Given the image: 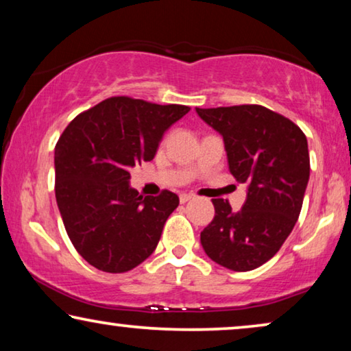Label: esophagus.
<instances>
[{
	"label": "esophagus",
	"mask_w": 351,
	"mask_h": 351,
	"mask_svg": "<svg viewBox=\"0 0 351 351\" xmlns=\"http://www.w3.org/2000/svg\"><path fill=\"white\" fill-rule=\"evenodd\" d=\"M193 198H195V196L190 195V193H182V195L179 196L180 203H186V201H190V199H193Z\"/></svg>",
	"instance_id": "esophagus-1"
}]
</instances>
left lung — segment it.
Instances as JSON below:
<instances>
[{"mask_svg":"<svg viewBox=\"0 0 351 351\" xmlns=\"http://www.w3.org/2000/svg\"><path fill=\"white\" fill-rule=\"evenodd\" d=\"M223 138L228 169L247 184L243 208L213 199L215 215L201 232L210 261L233 271L261 267L280 251L299 219L310 179L305 134L262 105L196 108Z\"/></svg>","mask_w":351,"mask_h":351,"instance_id":"8db88e82","label":"left lung"}]
</instances>
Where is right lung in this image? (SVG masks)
Returning <instances> with one entry per match:
<instances>
[{
	"label": "right lung",
	"instance_id": "right-lung-1",
	"mask_svg": "<svg viewBox=\"0 0 351 351\" xmlns=\"http://www.w3.org/2000/svg\"><path fill=\"white\" fill-rule=\"evenodd\" d=\"M189 112L185 105L110 97L62 132L54 152L57 206L71 244L97 270L129 271L156 249L179 196L138 195L129 171L152 161L165 132Z\"/></svg>",
	"mask_w": 351,
	"mask_h": 351
}]
</instances>
